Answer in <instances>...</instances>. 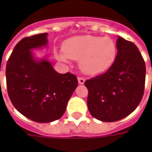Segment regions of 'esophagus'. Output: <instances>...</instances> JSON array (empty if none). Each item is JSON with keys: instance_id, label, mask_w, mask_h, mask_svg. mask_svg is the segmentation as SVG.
<instances>
[{"instance_id": "esophagus-1", "label": "esophagus", "mask_w": 152, "mask_h": 152, "mask_svg": "<svg viewBox=\"0 0 152 152\" xmlns=\"http://www.w3.org/2000/svg\"><path fill=\"white\" fill-rule=\"evenodd\" d=\"M85 81H86V80H85L84 77H81V76H79V77H78V82H79V84L82 85V84L85 83Z\"/></svg>"}]
</instances>
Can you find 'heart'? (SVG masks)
I'll use <instances>...</instances> for the list:
<instances>
[{"instance_id":"obj_1","label":"heart","mask_w":152,"mask_h":152,"mask_svg":"<svg viewBox=\"0 0 152 152\" xmlns=\"http://www.w3.org/2000/svg\"><path fill=\"white\" fill-rule=\"evenodd\" d=\"M61 61L69 63L71 59L79 60L84 72L96 75L108 69L116 56V45L109 37L77 36L63 43V49L55 52Z\"/></svg>"}]
</instances>
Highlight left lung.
<instances>
[{
	"label": "left lung",
	"instance_id": "left-lung-1",
	"mask_svg": "<svg viewBox=\"0 0 152 152\" xmlns=\"http://www.w3.org/2000/svg\"><path fill=\"white\" fill-rule=\"evenodd\" d=\"M117 53L105 73L87 80L90 114L105 122L120 121L132 113L144 94L146 65L137 47L118 37Z\"/></svg>",
	"mask_w": 152,
	"mask_h": 152
}]
</instances>
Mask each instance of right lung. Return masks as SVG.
Returning a JSON list of instances; mask_svg holds the SVG:
<instances>
[{
	"instance_id": "1",
	"label": "right lung",
	"mask_w": 152,
	"mask_h": 152,
	"mask_svg": "<svg viewBox=\"0 0 152 152\" xmlns=\"http://www.w3.org/2000/svg\"><path fill=\"white\" fill-rule=\"evenodd\" d=\"M47 43V33L22 39L9 58L5 70L12 104L22 115L39 123L52 122L62 117L78 86L75 75L58 73L46 59H34L31 50Z\"/></svg>"
}]
</instances>
